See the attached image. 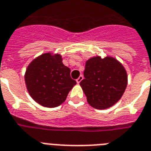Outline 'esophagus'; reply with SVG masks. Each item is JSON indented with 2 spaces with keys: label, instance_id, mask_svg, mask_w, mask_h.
Instances as JSON below:
<instances>
[{
  "label": "esophagus",
  "instance_id": "1",
  "mask_svg": "<svg viewBox=\"0 0 151 151\" xmlns=\"http://www.w3.org/2000/svg\"><path fill=\"white\" fill-rule=\"evenodd\" d=\"M82 79H83V76L80 75V76H78V78L76 79V82H77V83H79V82H80L82 80Z\"/></svg>",
  "mask_w": 151,
  "mask_h": 151
}]
</instances>
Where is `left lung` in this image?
<instances>
[{
	"instance_id": "left-lung-1",
	"label": "left lung",
	"mask_w": 151,
	"mask_h": 151,
	"mask_svg": "<svg viewBox=\"0 0 151 151\" xmlns=\"http://www.w3.org/2000/svg\"><path fill=\"white\" fill-rule=\"evenodd\" d=\"M80 86L87 101L96 109H109L119 101L127 85L124 67L115 58L97 56L86 63Z\"/></svg>"
}]
</instances>
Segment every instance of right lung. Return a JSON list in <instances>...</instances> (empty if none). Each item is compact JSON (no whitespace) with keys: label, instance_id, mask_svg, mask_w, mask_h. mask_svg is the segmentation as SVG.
I'll return each mask as SVG.
<instances>
[{"label":"right lung","instance_id":"add662e5","mask_svg":"<svg viewBox=\"0 0 151 151\" xmlns=\"http://www.w3.org/2000/svg\"><path fill=\"white\" fill-rule=\"evenodd\" d=\"M24 79L32 99L46 108L60 106L76 84L70 77V69L63 63L61 55L50 52L37 56L29 63Z\"/></svg>","mask_w":151,"mask_h":151}]
</instances>
